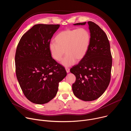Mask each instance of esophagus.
<instances>
[{
    "mask_svg": "<svg viewBox=\"0 0 131 131\" xmlns=\"http://www.w3.org/2000/svg\"><path fill=\"white\" fill-rule=\"evenodd\" d=\"M65 69H66V72H67V73H68V72H70V69H69V68H68V67H66V68H65Z\"/></svg>",
    "mask_w": 131,
    "mask_h": 131,
    "instance_id": "esophagus-1",
    "label": "esophagus"
}]
</instances>
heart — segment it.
Segmentation results:
<instances>
[{"label":"heart","instance_id":"heart-1","mask_svg":"<svg viewBox=\"0 0 131 131\" xmlns=\"http://www.w3.org/2000/svg\"><path fill=\"white\" fill-rule=\"evenodd\" d=\"M55 40L49 45L52 58L60 61L65 51L66 55L61 63L65 67H69L75 64L76 60L80 61L84 58L90 47L91 35L84 28L68 29L59 33Z\"/></svg>","mask_w":131,"mask_h":131}]
</instances>
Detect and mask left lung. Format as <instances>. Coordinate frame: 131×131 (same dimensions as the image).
Wrapping results in <instances>:
<instances>
[{"label": "left lung", "mask_w": 131, "mask_h": 131, "mask_svg": "<svg viewBox=\"0 0 131 131\" xmlns=\"http://www.w3.org/2000/svg\"><path fill=\"white\" fill-rule=\"evenodd\" d=\"M86 22L74 24L84 25ZM91 35L89 50L79 63L70 71L76 77L72 84L74 95L84 101L99 98L109 85L112 67L110 43L105 32L95 23L88 22Z\"/></svg>", "instance_id": "obj_1"}]
</instances>
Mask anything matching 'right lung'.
Instances as JSON below:
<instances>
[{"label":"right lung","mask_w":131,"mask_h":131,"mask_svg":"<svg viewBox=\"0 0 131 131\" xmlns=\"http://www.w3.org/2000/svg\"><path fill=\"white\" fill-rule=\"evenodd\" d=\"M60 25L36 24L25 33L16 48L15 63L17 80L25 97L43 104L52 100L59 83L67 75L65 68L51 57L49 45Z\"/></svg>","instance_id":"obj_1"}]
</instances>
